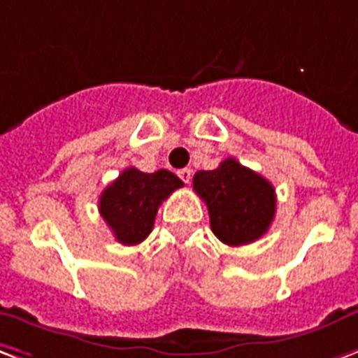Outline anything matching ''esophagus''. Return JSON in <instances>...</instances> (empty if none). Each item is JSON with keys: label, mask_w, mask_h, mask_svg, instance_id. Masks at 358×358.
Masks as SVG:
<instances>
[{"label": "esophagus", "mask_w": 358, "mask_h": 358, "mask_svg": "<svg viewBox=\"0 0 358 358\" xmlns=\"http://www.w3.org/2000/svg\"><path fill=\"white\" fill-rule=\"evenodd\" d=\"M178 176H180V180H182V182H186V184H189V182H192L193 171H192V169H180Z\"/></svg>", "instance_id": "esophagus-1"}]
</instances>
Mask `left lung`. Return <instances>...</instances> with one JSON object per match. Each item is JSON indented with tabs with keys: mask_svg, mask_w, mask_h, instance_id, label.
<instances>
[{
	"mask_svg": "<svg viewBox=\"0 0 358 358\" xmlns=\"http://www.w3.org/2000/svg\"><path fill=\"white\" fill-rule=\"evenodd\" d=\"M193 189L208 208L213 233L229 246L258 241L275 218L277 199L271 182L237 159L222 161L214 171L197 172Z\"/></svg>",
	"mask_w": 358,
	"mask_h": 358,
	"instance_id": "1",
	"label": "left lung"
}]
</instances>
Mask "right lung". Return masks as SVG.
<instances>
[{
  "instance_id": "right-lung-1",
  "label": "right lung",
  "mask_w": 358,
  "mask_h": 358,
  "mask_svg": "<svg viewBox=\"0 0 358 358\" xmlns=\"http://www.w3.org/2000/svg\"><path fill=\"white\" fill-rule=\"evenodd\" d=\"M182 186L184 182L165 169L142 172L129 166L102 192L98 210L121 245H138L152 233L161 203Z\"/></svg>"
}]
</instances>
